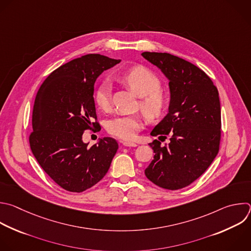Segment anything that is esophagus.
Segmentation results:
<instances>
[{
    "label": "esophagus",
    "mask_w": 251,
    "mask_h": 251,
    "mask_svg": "<svg viewBox=\"0 0 251 251\" xmlns=\"http://www.w3.org/2000/svg\"><path fill=\"white\" fill-rule=\"evenodd\" d=\"M122 145L125 147H137V144L134 142H122Z\"/></svg>",
    "instance_id": "esophagus-1"
}]
</instances>
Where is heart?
Segmentation results:
<instances>
[{"instance_id":"b5f03b06","label":"heart","mask_w":251,"mask_h":251,"mask_svg":"<svg viewBox=\"0 0 251 251\" xmlns=\"http://www.w3.org/2000/svg\"><path fill=\"white\" fill-rule=\"evenodd\" d=\"M121 78L138 97L142 98L141 108L147 118L154 120L163 114L168 106V99L158 91L160 80L153 72L144 66H136L122 74ZM110 97L111 82L109 79H103L95 92V101L100 108L106 110L110 106ZM142 126L139 116L120 115L110 119L106 128L112 136L130 141L135 138Z\"/></svg>"}]
</instances>
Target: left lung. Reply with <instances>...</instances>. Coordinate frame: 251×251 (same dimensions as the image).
<instances>
[{
	"mask_svg": "<svg viewBox=\"0 0 251 251\" xmlns=\"http://www.w3.org/2000/svg\"><path fill=\"white\" fill-rule=\"evenodd\" d=\"M142 56L170 80L171 94L168 114L151 132L163 140L170 135V143L161 146L154 140L149 144L154 155L145 175L161 188L181 189L200 177L218 154L219 93L205 72L184 59L157 52H144Z\"/></svg>",
	"mask_w": 251,
	"mask_h": 251,
	"instance_id": "obj_1",
	"label": "left lung"
}]
</instances>
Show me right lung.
Wrapping results in <instances>:
<instances>
[{"label": "right lung", "mask_w": 251, "mask_h": 251, "mask_svg": "<svg viewBox=\"0 0 251 251\" xmlns=\"http://www.w3.org/2000/svg\"><path fill=\"white\" fill-rule=\"evenodd\" d=\"M120 61L100 54L74 59L53 71L36 95L30 149L43 171L65 190L82 192L100 181L118 150L109 137L88 147L82 134L99 126L93 122L97 78Z\"/></svg>", "instance_id": "obj_1"}]
</instances>
